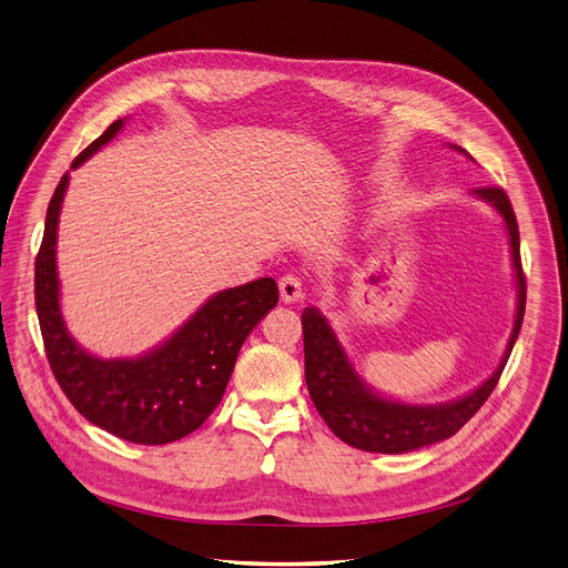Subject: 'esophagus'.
I'll use <instances>...</instances> for the list:
<instances>
[{
  "mask_svg": "<svg viewBox=\"0 0 568 568\" xmlns=\"http://www.w3.org/2000/svg\"><path fill=\"white\" fill-rule=\"evenodd\" d=\"M278 290H281V297L285 304L292 302H300L304 297L302 292V278L295 276V273H285V276L278 281Z\"/></svg>",
  "mask_w": 568,
  "mask_h": 568,
  "instance_id": "34e87169",
  "label": "esophagus"
}]
</instances>
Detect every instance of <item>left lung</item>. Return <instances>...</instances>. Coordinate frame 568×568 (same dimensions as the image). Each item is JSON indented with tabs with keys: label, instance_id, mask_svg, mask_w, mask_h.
<instances>
[{
	"label": "left lung",
	"instance_id": "1",
	"mask_svg": "<svg viewBox=\"0 0 568 568\" xmlns=\"http://www.w3.org/2000/svg\"><path fill=\"white\" fill-rule=\"evenodd\" d=\"M475 194L494 203L503 220H506L519 287L517 321L510 334L506 355H503L496 372L477 390L460 397L456 403L435 407H414L384 400V397L374 395L369 388H365L361 376L353 372L344 348L339 346L332 327L321 313L316 308H304L302 313L304 374L311 400L323 416V422L329 426V430L355 449L400 454L452 437L470 422L481 405L487 403V397L496 388L503 369H506V363L510 358V351L515 346L524 321V304H527V278H524L519 257V226L513 203L500 186H477Z\"/></svg>",
	"mask_w": 568,
	"mask_h": 568
}]
</instances>
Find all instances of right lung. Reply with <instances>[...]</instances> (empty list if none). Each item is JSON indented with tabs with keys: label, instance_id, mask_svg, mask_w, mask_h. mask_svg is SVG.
<instances>
[{
	"label": "right lung",
	"instance_id": "obj_1",
	"mask_svg": "<svg viewBox=\"0 0 568 568\" xmlns=\"http://www.w3.org/2000/svg\"><path fill=\"white\" fill-rule=\"evenodd\" d=\"M121 119L93 140L72 168L121 129ZM70 175L60 178L34 260V304L47 358L74 409L98 428L135 445H168L194 433L220 405L247 334L278 304V285L260 278L220 292L161 348L138 361H100L79 348L58 306L55 229Z\"/></svg>",
	"mask_w": 568,
	"mask_h": 568
}]
</instances>
